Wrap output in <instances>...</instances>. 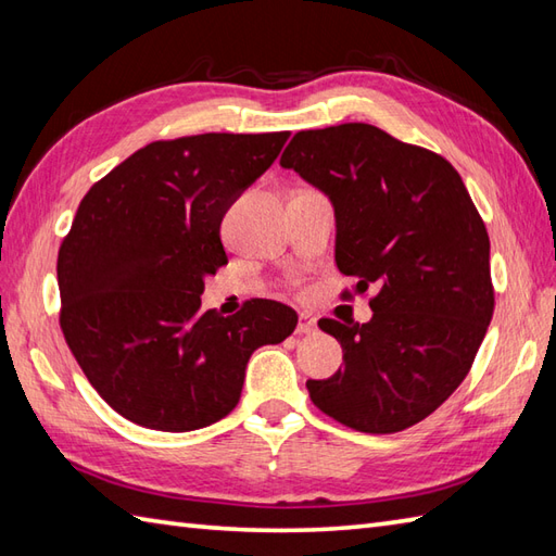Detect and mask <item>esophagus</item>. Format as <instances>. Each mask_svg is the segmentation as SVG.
Masks as SVG:
<instances>
[{
    "instance_id": "34e87169",
    "label": "esophagus",
    "mask_w": 556,
    "mask_h": 556,
    "mask_svg": "<svg viewBox=\"0 0 556 556\" xmlns=\"http://www.w3.org/2000/svg\"><path fill=\"white\" fill-rule=\"evenodd\" d=\"M315 332V317L313 315H301L296 325V334H313Z\"/></svg>"
}]
</instances>
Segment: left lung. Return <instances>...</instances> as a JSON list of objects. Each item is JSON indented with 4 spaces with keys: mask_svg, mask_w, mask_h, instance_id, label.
Masks as SVG:
<instances>
[{
    "mask_svg": "<svg viewBox=\"0 0 556 556\" xmlns=\"http://www.w3.org/2000/svg\"><path fill=\"white\" fill-rule=\"evenodd\" d=\"M279 164L332 200L337 267L358 293L377 289L370 323L320 320L344 368L305 382L313 404L358 432L406 430L454 394L485 339V222L442 155L370 124L299 131Z\"/></svg>",
    "mask_w": 556,
    "mask_h": 556,
    "instance_id": "1",
    "label": "left lung"
}]
</instances>
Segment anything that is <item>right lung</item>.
<instances>
[{
	"mask_svg": "<svg viewBox=\"0 0 556 556\" xmlns=\"http://www.w3.org/2000/svg\"><path fill=\"white\" fill-rule=\"evenodd\" d=\"M289 131L155 140L92 184L56 257L59 325L88 382L136 425L188 432L241 399L248 358L299 315L248 301L200 311L205 277L227 265L222 219L285 148Z\"/></svg>",
	"mask_w": 556,
	"mask_h": 556,
	"instance_id": "add662e5",
	"label": "right lung"
}]
</instances>
